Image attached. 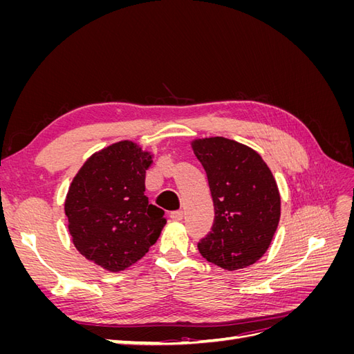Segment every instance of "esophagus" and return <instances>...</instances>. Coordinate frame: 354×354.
<instances>
[{"label": "esophagus", "mask_w": 354, "mask_h": 354, "mask_svg": "<svg viewBox=\"0 0 354 354\" xmlns=\"http://www.w3.org/2000/svg\"><path fill=\"white\" fill-rule=\"evenodd\" d=\"M185 217V212L183 211H174L171 212V218H173L174 221H181Z\"/></svg>", "instance_id": "esophagus-1"}]
</instances>
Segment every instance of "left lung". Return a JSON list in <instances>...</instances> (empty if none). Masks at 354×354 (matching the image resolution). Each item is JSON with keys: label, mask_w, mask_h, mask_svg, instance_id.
Segmentation results:
<instances>
[{"label": "left lung", "mask_w": 354, "mask_h": 354, "mask_svg": "<svg viewBox=\"0 0 354 354\" xmlns=\"http://www.w3.org/2000/svg\"><path fill=\"white\" fill-rule=\"evenodd\" d=\"M192 149L205 169L214 202L201 255L226 270L259 261L281 218V195L270 168L254 149L224 137L196 138Z\"/></svg>", "instance_id": "left-lung-1"}]
</instances>
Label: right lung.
I'll use <instances>...</instances> for the list:
<instances>
[{"instance_id": "right-lung-1", "label": "right lung", "mask_w": 354, "mask_h": 354, "mask_svg": "<svg viewBox=\"0 0 354 354\" xmlns=\"http://www.w3.org/2000/svg\"><path fill=\"white\" fill-rule=\"evenodd\" d=\"M152 155L122 140L93 153L69 186L65 214L75 248L108 272L133 266L158 241L164 211L145 195Z\"/></svg>"}]
</instances>
